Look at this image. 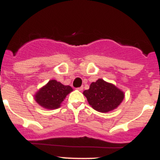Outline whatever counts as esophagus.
Wrapping results in <instances>:
<instances>
[{
	"mask_svg": "<svg viewBox=\"0 0 160 160\" xmlns=\"http://www.w3.org/2000/svg\"><path fill=\"white\" fill-rule=\"evenodd\" d=\"M84 89V86H81V87H80V88H78V90L79 91H82V90Z\"/></svg>",
	"mask_w": 160,
	"mask_h": 160,
	"instance_id": "obj_1",
	"label": "esophagus"
}]
</instances>
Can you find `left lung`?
<instances>
[{
    "label": "left lung",
    "instance_id": "1",
    "mask_svg": "<svg viewBox=\"0 0 160 160\" xmlns=\"http://www.w3.org/2000/svg\"><path fill=\"white\" fill-rule=\"evenodd\" d=\"M83 94L92 109L101 113H107L117 109L125 97L124 92L102 79L92 82L89 89L84 90Z\"/></svg>",
    "mask_w": 160,
    "mask_h": 160
}]
</instances>
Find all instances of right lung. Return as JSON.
<instances>
[{
  "label": "right lung",
  "mask_w": 160,
  "mask_h": 160,
  "mask_svg": "<svg viewBox=\"0 0 160 160\" xmlns=\"http://www.w3.org/2000/svg\"><path fill=\"white\" fill-rule=\"evenodd\" d=\"M72 91L71 86L63 85L57 80H51L36 92L34 100L44 109H55L61 106L67 95Z\"/></svg>",
  "instance_id": "obj_1"
}]
</instances>
